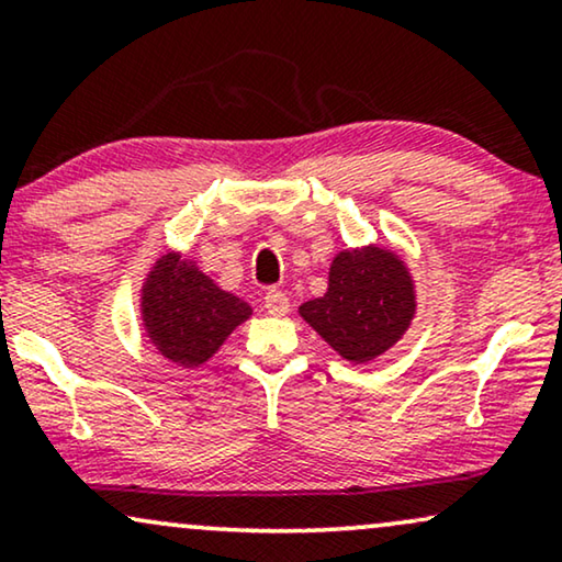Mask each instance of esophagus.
<instances>
[{
	"label": "esophagus",
	"instance_id": "esophagus-1",
	"mask_svg": "<svg viewBox=\"0 0 562 562\" xmlns=\"http://www.w3.org/2000/svg\"><path fill=\"white\" fill-rule=\"evenodd\" d=\"M265 307L270 315H288L290 313V300L282 290H270L265 295Z\"/></svg>",
	"mask_w": 562,
	"mask_h": 562
}]
</instances>
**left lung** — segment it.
Segmentation results:
<instances>
[{
	"instance_id": "8db88e82",
	"label": "left lung",
	"mask_w": 562,
	"mask_h": 562,
	"mask_svg": "<svg viewBox=\"0 0 562 562\" xmlns=\"http://www.w3.org/2000/svg\"><path fill=\"white\" fill-rule=\"evenodd\" d=\"M300 318L351 363L382 357L417 313L413 272L390 247L341 249L328 267V290L297 307Z\"/></svg>"
}]
</instances>
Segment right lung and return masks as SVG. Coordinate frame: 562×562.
<instances>
[{
	"label": "right lung",
	"instance_id": "right-lung-1",
	"mask_svg": "<svg viewBox=\"0 0 562 562\" xmlns=\"http://www.w3.org/2000/svg\"><path fill=\"white\" fill-rule=\"evenodd\" d=\"M139 318L160 357L195 369L251 318V305L218 288L195 259L170 249L142 280Z\"/></svg>",
	"mask_w": 562,
	"mask_h": 562
}]
</instances>
